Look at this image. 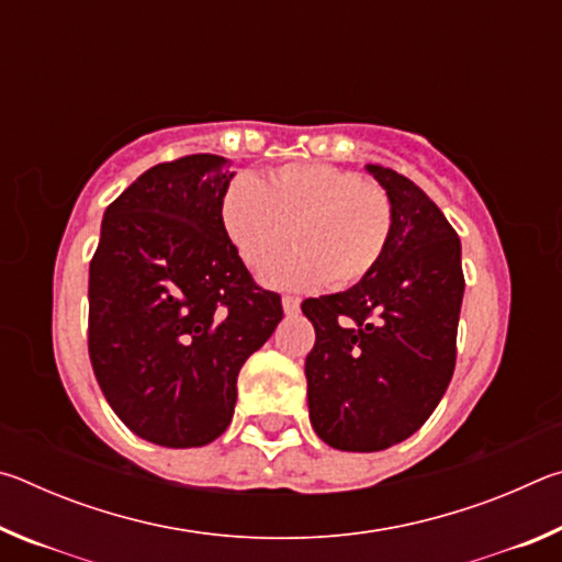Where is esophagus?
I'll return each instance as SVG.
<instances>
[{"instance_id":"1","label":"esophagus","mask_w":562,"mask_h":562,"mask_svg":"<svg viewBox=\"0 0 562 562\" xmlns=\"http://www.w3.org/2000/svg\"><path fill=\"white\" fill-rule=\"evenodd\" d=\"M282 310H284V315H297V312H300V300L292 297V294H284V297H282Z\"/></svg>"}]
</instances>
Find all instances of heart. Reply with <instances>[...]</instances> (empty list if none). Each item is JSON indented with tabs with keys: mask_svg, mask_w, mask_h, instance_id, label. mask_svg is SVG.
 I'll return each instance as SVG.
<instances>
[{
	"mask_svg": "<svg viewBox=\"0 0 562 562\" xmlns=\"http://www.w3.org/2000/svg\"><path fill=\"white\" fill-rule=\"evenodd\" d=\"M221 223L245 268L260 272L284 245L297 247L265 272L272 288L347 290L367 280L392 245L394 203L386 190L331 164H288L262 178L235 176Z\"/></svg>",
	"mask_w": 562,
	"mask_h": 562,
	"instance_id": "1",
	"label": "heart"
}]
</instances>
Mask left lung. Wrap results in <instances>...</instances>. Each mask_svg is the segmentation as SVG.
<instances>
[{
	"label": "left lung",
	"mask_w": 562,
	"mask_h": 562,
	"mask_svg": "<svg viewBox=\"0 0 562 562\" xmlns=\"http://www.w3.org/2000/svg\"><path fill=\"white\" fill-rule=\"evenodd\" d=\"M394 203V237L355 288L302 302L315 325L304 359L310 422L339 451H382L424 426L456 367L461 240L422 188L367 166Z\"/></svg>",
	"instance_id": "1"
}]
</instances>
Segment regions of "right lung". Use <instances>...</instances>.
I'll return each instance as SVG.
<instances>
[{
	"mask_svg": "<svg viewBox=\"0 0 562 562\" xmlns=\"http://www.w3.org/2000/svg\"><path fill=\"white\" fill-rule=\"evenodd\" d=\"M231 160L193 154L133 180L101 223L89 268V357L113 412L168 449L215 441L237 374L282 319L221 223Z\"/></svg>",
	"mask_w": 562,
	"mask_h": 562,
	"instance_id": "obj_1",
	"label": "right lung"
}]
</instances>
